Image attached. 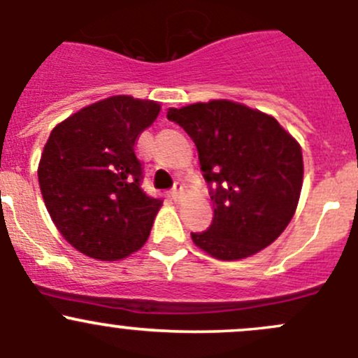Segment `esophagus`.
<instances>
[{
	"instance_id": "obj_1",
	"label": "esophagus",
	"mask_w": 358,
	"mask_h": 358,
	"mask_svg": "<svg viewBox=\"0 0 358 358\" xmlns=\"http://www.w3.org/2000/svg\"><path fill=\"white\" fill-rule=\"evenodd\" d=\"M169 196H171L173 201H182L183 199V185L180 182H175V185H173V189L169 190Z\"/></svg>"
}]
</instances>
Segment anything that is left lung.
<instances>
[{
	"mask_svg": "<svg viewBox=\"0 0 358 358\" xmlns=\"http://www.w3.org/2000/svg\"><path fill=\"white\" fill-rule=\"evenodd\" d=\"M166 115L196 143L215 208L208 230L190 234L196 246L218 259H241L272 244L301 192L298 142L272 115L229 100L171 107Z\"/></svg>",
	"mask_w": 358,
	"mask_h": 358,
	"instance_id": "8db88e82",
	"label": "left lung"
}]
</instances>
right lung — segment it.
<instances>
[{
	"label": "right lung",
	"mask_w": 358,
	"mask_h": 358,
	"mask_svg": "<svg viewBox=\"0 0 358 358\" xmlns=\"http://www.w3.org/2000/svg\"><path fill=\"white\" fill-rule=\"evenodd\" d=\"M161 106L117 95L85 107L50 133L38 180L64 239L83 255L115 262L149 239L161 197L142 189L135 145Z\"/></svg>",
	"instance_id": "add662e5"
}]
</instances>
